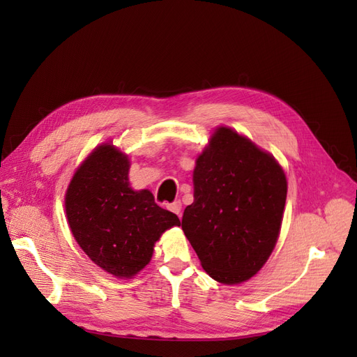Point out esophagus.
<instances>
[{
	"instance_id": "1",
	"label": "esophagus",
	"mask_w": 357,
	"mask_h": 357,
	"mask_svg": "<svg viewBox=\"0 0 357 357\" xmlns=\"http://www.w3.org/2000/svg\"><path fill=\"white\" fill-rule=\"evenodd\" d=\"M167 207H168V210H169V211H172L174 214H177L178 218H180V215H181V202H180V201L171 202V204H168V205H167Z\"/></svg>"
}]
</instances>
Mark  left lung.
<instances>
[{
	"instance_id": "8db88e82",
	"label": "left lung",
	"mask_w": 357,
	"mask_h": 357,
	"mask_svg": "<svg viewBox=\"0 0 357 357\" xmlns=\"http://www.w3.org/2000/svg\"><path fill=\"white\" fill-rule=\"evenodd\" d=\"M287 195L283 168L250 139L220 126L193 169L181 229L211 278L236 284L273 253Z\"/></svg>"
}]
</instances>
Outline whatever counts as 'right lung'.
<instances>
[{
    "label": "right lung",
    "instance_id": "add662e5",
    "mask_svg": "<svg viewBox=\"0 0 357 357\" xmlns=\"http://www.w3.org/2000/svg\"><path fill=\"white\" fill-rule=\"evenodd\" d=\"M128 172L126 155L110 143L98 146L75 171L66 195L75 241L93 264L119 278L142 271L162 232L180 225L152 192L132 190Z\"/></svg>",
    "mask_w": 357,
    "mask_h": 357
}]
</instances>
